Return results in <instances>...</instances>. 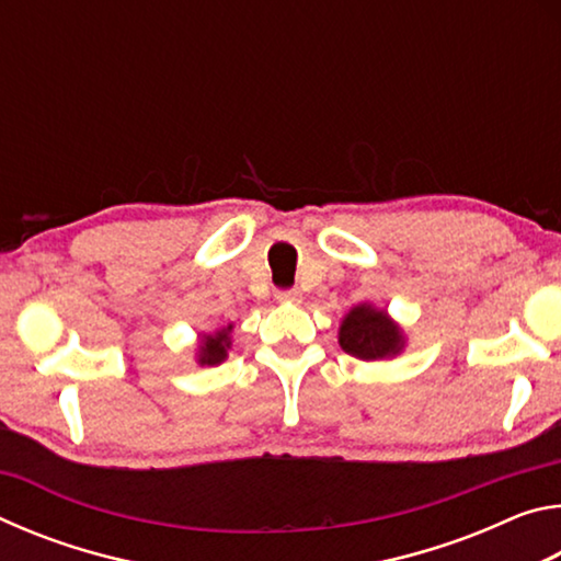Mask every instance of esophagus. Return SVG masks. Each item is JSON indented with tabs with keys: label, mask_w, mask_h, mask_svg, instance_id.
Returning a JSON list of instances; mask_svg holds the SVG:
<instances>
[{
	"label": "esophagus",
	"mask_w": 561,
	"mask_h": 561,
	"mask_svg": "<svg viewBox=\"0 0 561 561\" xmlns=\"http://www.w3.org/2000/svg\"><path fill=\"white\" fill-rule=\"evenodd\" d=\"M277 299L282 304H301V291L299 289H282V291H277Z\"/></svg>",
	"instance_id": "1"
}]
</instances>
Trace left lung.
Listing matches in <instances>:
<instances>
[{"mask_svg": "<svg viewBox=\"0 0 561 561\" xmlns=\"http://www.w3.org/2000/svg\"><path fill=\"white\" fill-rule=\"evenodd\" d=\"M339 344L346 354L360 360H378L403 351V331L383 309L358 304L339 327Z\"/></svg>", "mask_w": 561, "mask_h": 561, "instance_id": "left-lung-1", "label": "left lung"}]
</instances>
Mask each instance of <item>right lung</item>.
I'll return each mask as SVG.
<instances>
[{
	"label": "right lung",
	"instance_id": "add662e5",
	"mask_svg": "<svg viewBox=\"0 0 561 561\" xmlns=\"http://www.w3.org/2000/svg\"><path fill=\"white\" fill-rule=\"evenodd\" d=\"M230 331H232V324L220 329V331H215V334H205L201 346H197V364L215 366V364H220V360H225L227 348H230V344H232Z\"/></svg>",
	"mask_w": 561,
	"mask_h": 561
}]
</instances>
